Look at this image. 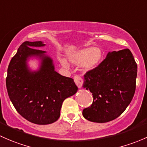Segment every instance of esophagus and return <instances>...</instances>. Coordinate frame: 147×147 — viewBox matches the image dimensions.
<instances>
[{
    "label": "esophagus",
    "instance_id": "esophagus-1",
    "mask_svg": "<svg viewBox=\"0 0 147 147\" xmlns=\"http://www.w3.org/2000/svg\"><path fill=\"white\" fill-rule=\"evenodd\" d=\"M74 80L76 85L78 86V88H81L83 84H84V79H83L80 76L76 75L74 77Z\"/></svg>",
    "mask_w": 147,
    "mask_h": 147
}]
</instances>
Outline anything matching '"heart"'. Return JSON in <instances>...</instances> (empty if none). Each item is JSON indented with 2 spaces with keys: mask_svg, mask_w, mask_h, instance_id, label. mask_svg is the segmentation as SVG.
<instances>
[{
  "mask_svg": "<svg viewBox=\"0 0 147 147\" xmlns=\"http://www.w3.org/2000/svg\"><path fill=\"white\" fill-rule=\"evenodd\" d=\"M103 59V52L100 48L88 47L71 53L69 55V60L76 65L81 64L84 71H88L96 69L101 63ZM63 66L67 67L68 63L63 59L59 60Z\"/></svg>",
  "mask_w": 147,
  "mask_h": 147,
  "instance_id": "b5f03b06",
  "label": "heart"
}]
</instances>
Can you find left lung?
Returning <instances> with one entry per match:
<instances>
[{"instance_id": "left-lung-1", "label": "left lung", "mask_w": 147, "mask_h": 147, "mask_svg": "<svg viewBox=\"0 0 147 147\" xmlns=\"http://www.w3.org/2000/svg\"><path fill=\"white\" fill-rule=\"evenodd\" d=\"M137 65L129 49L108 52L96 69L84 75L83 87L92 93L93 101L83 116L103 123L118 117L135 93Z\"/></svg>"}]
</instances>
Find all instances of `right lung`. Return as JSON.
<instances>
[{
	"instance_id": "add662e5",
	"label": "right lung",
	"mask_w": 147,
	"mask_h": 147,
	"mask_svg": "<svg viewBox=\"0 0 147 147\" xmlns=\"http://www.w3.org/2000/svg\"><path fill=\"white\" fill-rule=\"evenodd\" d=\"M42 42H26L20 46L7 68L6 88L15 108L29 122L48 125L60 117L63 101L78 90L74 79L54 70L52 59L46 51L35 49L45 46ZM41 59L39 70L32 72L26 61L29 57Z\"/></svg>"
}]
</instances>
